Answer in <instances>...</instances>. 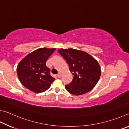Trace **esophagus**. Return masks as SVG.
Segmentation results:
<instances>
[{
  "mask_svg": "<svg viewBox=\"0 0 129 129\" xmlns=\"http://www.w3.org/2000/svg\"><path fill=\"white\" fill-rule=\"evenodd\" d=\"M57 77H59V78H60V77H61V76H62L61 73H60V72H58V74H57Z\"/></svg>",
  "mask_w": 129,
  "mask_h": 129,
  "instance_id": "1",
  "label": "esophagus"
}]
</instances>
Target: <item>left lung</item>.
I'll list each match as a JSON object with an SVG mask.
<instances>
[{
  "label": "left lung",
  "mask_w": 129,
  "mask_h": 129,
  "mask_svg": "<svg viewBox=\"0 0 129 129\" xmlns=\"http://www.w3.org/2000/svg\"><path fill=\"white\" fill-rule=\"evenodd\" d=\"M58 53L69 66L73 80L65 87L75 95L85 94L93 89L100 79V65L94 58L84 51L69 48L59 49Z\"/></svg>",
  "instance_id": "left-lung-1"
}]
</instances>
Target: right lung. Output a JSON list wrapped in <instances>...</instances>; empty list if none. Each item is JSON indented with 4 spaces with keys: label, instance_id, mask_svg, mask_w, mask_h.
Returning a JSON list of instances; mask_svg holds the SVG:
<instances>
[{
    "label": "right lung",
    "instance_id": "add662e5",
    "mask_svg": "<svg viewBox=\"0 0 129 129\" xmlns=\"http://www.w3.org/2000/svg\"><path fill=\"white\" fill-rule=\"evenodd\" d=\"M55 48H42L24 57L17 67L19 81L30 91L36 93L47 90L54 81L45 63Z\"/></svg>",
    "mask_w": 129,
    "mask_h": 129
}]
</instances>
